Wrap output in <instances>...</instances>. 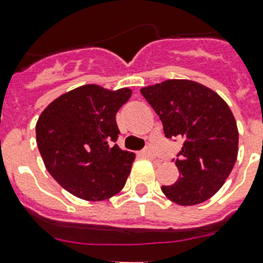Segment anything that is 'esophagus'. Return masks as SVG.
Masks as SVG:
<instances>
[{
	"label": "esophagus",
	"instance_id": "esophagus-1",
	"mask_svg": "<svg viewBox=\"0 0 263 263\" xmlns=\"http://www.w3.org/2000/svg\"><path fill=\"white\" fill-rule=\"evenodd\" d=\"M142 155L143 157L148 158V159H154V158H155V154H154L153 150H151V148H148V147L142 151Z\"/></svg>",
	"mask_w": 263,
	"mask_h": 263
}]
</instances>
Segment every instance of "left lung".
Returning a JSON list of instances; mask_svg holds the SVG:
<instances>
[{
  "instance_id": "1",
  "label": "left lung",
  "mask_w": 263,
  "mask_h": 263,
  "mask_svg": "<svg viewBox=\"0 0 263 263\" xmlns=\"http://www.w3.org/2000/svg\"><path fill=\"white\" fill-rule=\"evenodd\" d=\"M163 124L166 138L183 140L176 183L162 186L170 201L196 205L216 193L238 158L239 132L216 91L191 80H167L140 89Z\"/></svg>"
}]
</instances>
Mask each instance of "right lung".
<instances>
[{
  "label": "right lung",
  "instance_id": "obj_1",
  "mask_svg": "<svg viewBox=\"0 0 263 263\" xmlns=\"http://www.w3.org/2000/svg\"><path fill=\"white\" fill-rule=\"evenodd\" d=\"M131 89L109 90L95 83L59 96L36 123V142L51 176L87 201H102L124 187L135 154L113 143L120 134L116 113Z\"/></svg>",
  "mask_w": 263,
  "mask_h": 263
}]
</instances>
